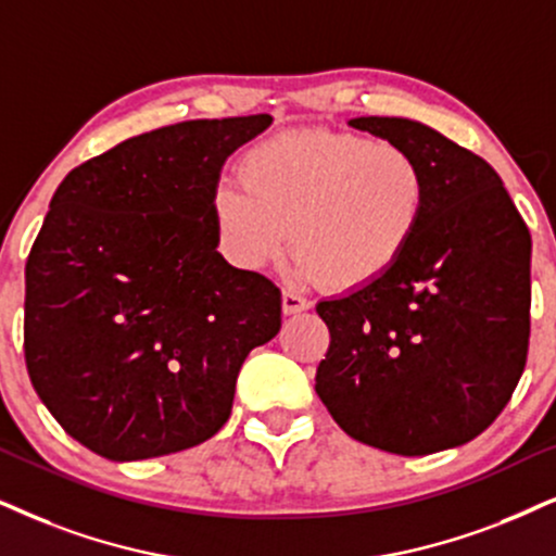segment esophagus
Instances as JSON below:
<instances>
[{
	"label": "esophagus",
	"instance_id": "34e87169",
	"mask_svg": "<svg viewBox=\"0 0 556 556\" xmlns=\"http://www.w3.org/2000/svg\"><path fill=\"white\" fill-rule=\"evenodd\" d=\"M311 307V302H307L305 298H300V294H294L290 290L282 292V313L285 315H298L302 311H307Z\"/></svg>",
	"mask_w": 556,
	"mask_h": 556
}]
</instances>
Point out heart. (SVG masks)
Returning <instances> with one entry per match:
<instances>
[{
    "label": "heart",
    "instance_id": "b5f03b06",
    "mask_svg": "<svg viewBox=\"0 0 556 556\" xmlns=\"http://www.w3.org/2000/svg\"><path fill=\"white\" fill-rule=\"evenodd\" d=\"M428 177L392 140L298 128L245 151L238 181L210 194L217 245L230 264L262 269L294 249V279L362 290L382 279L424 226Z\"/></svg>",
    "mask_w": 556,
    "mask_h": 556
}]
</instances>
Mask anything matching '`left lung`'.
<instances>
[{
	"instance_id": "1",
	"label": "left lung",
	"mask_w": 556,
	"mask_h": 556,
	"mask_svg": "<svg viewBox=\"0 0 556 556\" xmlns=\"http://www.w3.org/2000/svg\"><path fill=\"white\" fill-rule=\"evenodd\" d=\"M351 128L405 146L428 177L424 226L382 279L318 302L330 346L315 392L343 431L403 456L480 435L523 375L531 233L488 161L407 117Z\"/></svg>"
}]
</instances>
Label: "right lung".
<instances>
[{"instance_id": "add662e5", "label": "right lung", "mask_w": 556, "mask_h": 556, "mask_svg": "<svg viewBox=\"0 0 556 556\" xmlns=\"http://www.w3.org/2000/svg\"><path fill=\"white\" fill-rule=\"evenodd\" d=\"M269 115L187 121L72 168L25 264V364L72 439L112 462L181 452L226 426L282 294L217 254L210 194Z\"/></svg>"}]
</instances>
